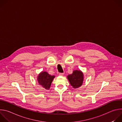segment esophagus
I'll return each instance as SVG.
<instances>
[{
  "mask_svg": "<svg viewBox=\"0 0 122 122\" xmlns=\"http://www.w3.org/2000/svg\"><path fill=\"white\" fill-rule=\"evenodd\" d=\"M64 73H59V76H63V75H64Z\"/></svg>",
  "mask_w": 122,
  "mask_h": 122,
  "instance_id": "esophagus-1",
  "label": "esophagus"
}]
</instances>
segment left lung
Returning <instances> with one entry per match:
<instances>
[{
    "mask_svg": "<svg viewBox=\"0 0 122 122\" xmlns=\"http://www.w3.org/2000/svg\"><path fill=\"white\" fill-rule=\"evenodd\" d=\"M69 83L74 88H77L81 86L83 81V74L79 70L74 71L71 74L67 76Z\"/></svg>",
    "mask_w": 122,
    "mask_h": 122,
    "instance_id": "1",
    "label": "left lung"
}]
</instances>
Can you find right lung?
<instances>
[{
    "mask_svg": "<svg viewBox=\"0 0 122 122\" xmlns=\"http://www.w3.org/2000/svg\"><path fill=\"white\" fill-rule=\"evenodd\" d=\"M55 77V76H51L47 72L43 71L39 74L37 80L40 85L45 89L49 90Z\"/></svg>",
    "mask_w": 122,
    "mask_h": 122,
    "instance_id": "right-lung-1",
    "label": "right lung"
}]
</instances>
